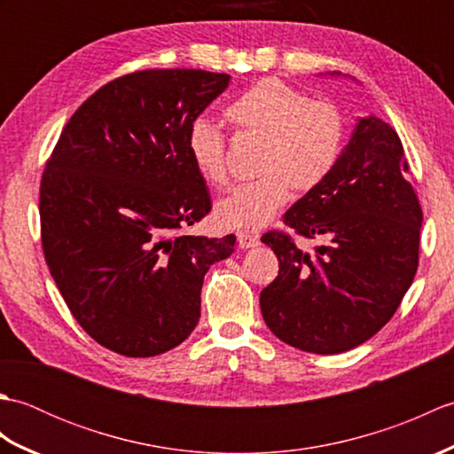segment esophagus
Here are the masks:
<instances>
[{"instance_id": "obj_1", "label": "esophagus", "mask_w": 454, "mask_h": 454, "mask_svg": "<svg viewBox=\"0 0 454 454\" xmlns=\"http://www.w3.org/2000/svg\"><path fill=\"white\" fill-rule=\"evenodd\" d=\"M238 244L242 249H249L259 246V238L254 236L252 232H238Z\"/></svg>"}]
</instances>
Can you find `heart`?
Here are the masks:
<instances>
[{
	"mask_svg": "<svg viewBox=\"0 0 454 454\" xmlns=\"http://www.w3.org/2000/svg\"><path fill=\"white\" fill-rule=\"evenodd\" d=\"M226 119L238 130L265 137L259 168L262 177L232 189L216 207L222 226L244 230L269 224L293 197L330 176L341 156L345 121L330 101L306 95L277 78L254 83L228 105ZM189 156L202 179L215 187L228 183L226 142L220 127L207 117L191 122Z\"/></svg>",
	"mask_w": 454,
	"mask_h": 454,
	"instance_id": "heart-1",
	"label": "heart"
}]
</instances>
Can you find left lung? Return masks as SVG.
Returning <instances> with one entry per match:
<instances>
[{"label": "left lung", "instance_id": "8db88e82", "mask_svg": "<svg viewBox=\"0 0 454 454\" xmlns=\"http://www.w3.org/2000/svg\"><path fill=\"white\" fill-rule=\"evenodd\" d=\"M406 173L396 130L372 114L359 117L330 176L283 216L298 236L325 244L310 255L285 232L262 238L278 259V275L259 304L278 340L333 355L387 325L419 259L423 212Z\"/></svg>", "mask_w": 454, "mask_h": 454}]
</instances>
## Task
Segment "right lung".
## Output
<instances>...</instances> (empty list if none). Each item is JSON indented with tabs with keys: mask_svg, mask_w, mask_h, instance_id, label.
Instances as JSON below:
<instances>
[{
	"mask_svg": "<svg viewBox=\"0 0 454 454\" xmlns=\"http://www.w3.org/2000/svg\"><path fill=\"white\" fill-rule=\"evenodd\" d=\"M228 83L181 67L122 75L72 114L46 161V265L78 324L114 353L153 356L185 341L208 267L234 252V234H183L212 208L189 127Z\"/></svg>",
	"mask_w": 454,
	"mask_h": 454,
	"instance_id": "add662e5",
	"label": "right lung"
}]
</instances>
